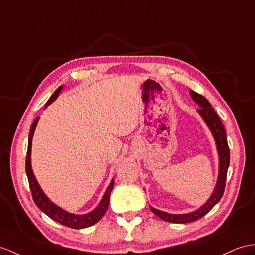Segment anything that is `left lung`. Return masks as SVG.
Here are the masks:
<instances>
[{
  "label": "left lung",
  "mask_w": 255,
  "mask_h": 255,
  "mask_svg": "<svg viewBox=\"0 0 255 255\" xmlns=\"http://www.w3.org/2000/svg\"><path fill=\"white\" fill-rule=\"evenodd\" d=\"M190 96L194 99V102L198 106L200 107L197 110V113L200 115L203 121L206 122L214 137L217 153H219V176H217L214 190L212 192V195L210 196L208 201L199 209L194 211V212L186 214H171L154 209L152 207H149L152 212L158 217H160L161 220L170 223H175V224H185V223L195 222L201 219L202 216L206 215L209 211L221 200V198L223 197V194H224L225 190L226 175L229 166V147L227 144V136L224 126H223L219 116L216 115L214 109L211 107L210 103L202 95L198 94V93L194 91H190Z\"/></svg>",
  "instance_id": "1"
}]
</instances>
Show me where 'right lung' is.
<instances>
[{
    "mask_svg": "<svg viewBox=\"0 0 255 255\" xmlns=\"http://www.w3.org/2000/svg\"><path fill=\"white\" fill-rule=\"evenodd\" d=\"M61 90H63V86H59V88L55 91L54 94L47 101V103L45 105V108L48 106V105H51L55 101V99L59 96ZM39 119L40 118H35V120L33 121L32 126H31L30 133H29V139H28V151H27V158H26V173H27L30 190H31V194H32L34 203L36 204V207H38L42 211V212H44L48 217H51L52 220L60 223L61 225H65V226H68V227L73 228V229H82V228H86V227H90L92 225L96 224V223L104 216V214L106 213V211L109 207L110 195H111V191H113V188H114L115 179L113 178V181L110 182L108 188L106 191H105L103 199L101 200V202H99L98 206L89 213L72 214V213L67 212V211L61 209L60 207L56 206L54 202H52L48 199L47 196L44 194V191H43L42 188L40 187V185L33 174L32 167H31V146H32L33 133H34V129L36 128V124H38Z\"/></svg>",
    "mask_w": 255,
    "mask_h": 255,
    "instance_id": "1",
    "label": "right lung"
}]
</instances>
